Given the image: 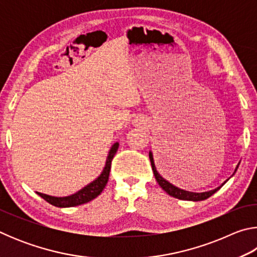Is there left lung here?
<instances>
[{
  "mask_svg": "<svg viewBox=\"0 0 257 257\" xmlns=\"http://www.w3.org/2000/svg\"><path fill=\"white\" fill-rule=\"evenodd\" d=\"M150 160H151L152 169H153V172H154V176H155L156 181H158L159 185L162 187V189L164 191H167V193L170 195V196H172V197H176V198H179V199H184V201H194V202L204 201V199H206V198H208L210 196H212V195L214 194L216 190H219L221 187L223 186V184H224V182H223L222 186L217 187V188L213 189V190H210V191H205V193H193V191H187V190H184V189H180V188H178V187L170 184V182H169L167 179H165V178H163V176H162L163 174L164 177H167V176H165L164 172L161 170L160 165H159V170L163 174L161 175L160 174H160L159 171L156 170V167H155V164H154L153 154H152V152H150ZM167 167L170 168V169L176 168V170H177V169L182 168L181 165H180L179 161H178V159L176 158V156H173L172 153L169 154V159L167 160ZM236 170H237V169H236ZM168 179H169V178H168Z\"/></svg>",
  "mask_w": 257,
  "mask_h": 257,
  "instance_id": "8db88e82",
  "label": "left lung"
}]
</instances>
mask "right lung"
Listing matches in <instances>:
<instances>
[{"instance_id":"add662e5","label":"right lung","mask_w":257,"mask_h":257,"mask_svg":"<svg viewBox=\"0 0 257 257\" xmlns=\"http://www.w3.org/2000/svg\"><path fill=\"white\" fill-rule=\"evenodd\" d=\"M118 147H119L118 143L113 144V146L111 147L110 152H108V156L106 159L105 167H104V170L102 171L101 176H99L96 180H94L92 184L84 187V188L78 191V193L67 197H53V196H50V195L42 194V193H37V195H40V196L43 199H45L47 203H50L56 207H71V206L81 205V204L88 203L92 201V199L96 198L98 195L102 193V190L105 188V186L107 184L108 176H110V170H111V162L113 158H114L116 151H118Z\"/></svg>"}]
</instances>
